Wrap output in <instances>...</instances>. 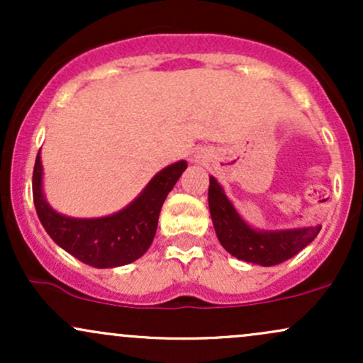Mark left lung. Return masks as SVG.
<instances>
[{
	"instance_id": "obj_1",
	"label": "left lung",
	"mask_w": 363,
	"mask_h": 363,
	"mask_svg": "<svg viewBox=\"0 0 363 363\" xmlns=\"http://www.w3.org/2000/svg\"><path fill=\"white\" fill-rule=\"evenodd\" d=\"M208 205L220 244L227 252L240 261L259 266H274L290 259L315 239L320 225L314 227L283 228V230H261L249 225L223 187L211 176L208 187Z\"/></svg>"
}]
</instances>
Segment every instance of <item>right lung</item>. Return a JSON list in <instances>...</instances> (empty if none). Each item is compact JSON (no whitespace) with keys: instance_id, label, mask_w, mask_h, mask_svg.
Listing matches in <instances>:
<instances>
[{"instance_id":"right-lung-1","label":"right lung","mask_w":363,"mask_h":363,"mask_svg":"<svg viewBox=\"0 0 363 363\" xmlns=\"http://www.w3.org/2000/svg\"><path fill=\"white\" fill-rule=\"evenodd\" d=\"M186 167L187 162L179 160L162 169L118 213L101 218H73L57 213L45 199L39 152L32 176L34 205L45 232L66 252L94 268H118L136 261L148 251L155 237L162 205Z\"/></svg>"}]
</instances>
